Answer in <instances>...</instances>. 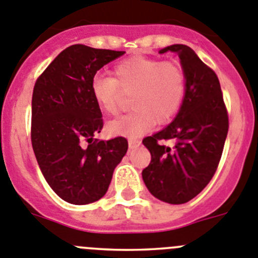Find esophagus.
<instances>
[{"instance_id":"34e87169","label":"esophagus","mask_w":258,"mask_h":258,"mask_svg":"<svg viewBox=\"0 0 258 258\" xmlns=\"http://www.w3.org/2000/svg\"><path fill=\"white\" fill-rule=\"evenodd\" d=\"M139 146H141V141H139V139H136V138L129 139V148H131V150L139 147Z\"/></svg>"}]
</instances>
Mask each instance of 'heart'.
<instances>
[{
	"mask_svg": "<svg viewBox=\"0 0 258 258\" xmlns=\"http://www.w3.org/2000/svg\"><path fill=\"white\" fill-rule=\"evenodd\" d=\"M186 74L175 61L132 56L112 68V78L97 74L89 89L103 112L116 113L124 94H131L132 112L107 124L113 136L131 138L150 131L155 122L167 124L181 110L186 96Z\"/></svg>",
	"mask_w": 258,
	"mask_h": 258,
	"instance_id": "b5f03b06",
	"label": "heart"
}]
</instances>
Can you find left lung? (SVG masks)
Returning <instances> with one entry per match:
<instances>
[{"instance_id": "left-lung-1", "label": "left lung", "mask_w": 258, "mask_h": 258, "mask_svg": "<svg viewBox=\"0 0 258 258\" xmlns=\"http://www.w3.org/2000/svg\"><path fill=\"white\" fill-rule=\"evenodd\" d=\"M172 51L186 74V96L171 124L143 139L151 162L142 176L146 186L160 201L181 205L202 192L216 172L226 134L229 116L216 73L192 48L172 44L160 53ZM174 139L171 149L160 144Z\"/></svg>"}]
</instances>
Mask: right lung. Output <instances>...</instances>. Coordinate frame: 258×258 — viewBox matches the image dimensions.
<instances>
[{
    "mask_svg": "<svg viewBox=\"0 0 258 258\" xmlns=\"http://www.w3.org/2000/svg\"><path fill=\"white\" fill-rule=\"evenodd\" d=\"M124 51L73 44L38 77L32 97L33 151L44 179L73 205L96 202L107 192L127 141L94 139L103 127L102 112L91 94L96 73Z\"/></svg>",
    "mask_w": 258,
    "mask_h": 258,
    "instance_id": "obj_1",
    "label": "right lung"
}]
</instances>
